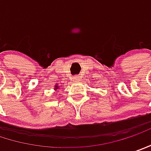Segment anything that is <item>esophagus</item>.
I'll use <instances>...</instances> for the list:
<instances>
[{"mask_svg": "<svg viewBox=\"0 0 151 151\" xmlns=\"http://www.w3.org/2000/svg\"><path fill=\"white\" fill-rule=\"evenodd\" d=\"M73 81H78V80H79V76H78V75L73 76Z\"/></svg>", "mask_w": 151, "mask_h": 151, "instance_id": "esophagus-1", "label": "esophagus"}]
</instances>
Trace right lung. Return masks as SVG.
I'll use <instances>...</instances> for the list:
<instances>
[{
  "label": "right lung",
  "mask_w": 151,
  "mask_h": 151,
  "mask_svg": "<svg viewBox=\"0 0 151 151\" xmlns=\"http://www.w3.org/2000/svg\"><path fill=\"white\" fill-rule=\"evenodd\" d=\"M58 88V87H56V88Z\"/></svg>",
  "instance_id": "add662e5"
}]
</instances>
